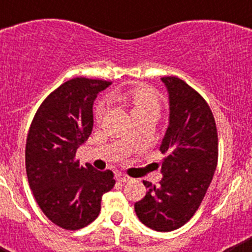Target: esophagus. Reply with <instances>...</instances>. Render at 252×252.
<instances>
[{"label": "esophagus", "mask_w": 252, "mask_h": 252, "mask_svg": "<svg viewBox=\"0 0 252 252\" xmlns=\"http://www.w3.org/2000/svg\"><path fill=\"white\" fill-rule=\"evenodd\" d=\"M116 178H117V180H119V182H122V183H126V182H130L131 180V178L128 177V175L122 174V173H119Z\"/></svg>", "instance_id": "34e87169"}]
</instances>
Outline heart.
Here are the masks:
<instances>
[{"instance_id":"1","label":"heart","mask_w":252,"mask_h":252,"mask_svg":"<svg viewBox=\"0 0 252 252\" xmlns=\"http://www.w3.org/2000/svg\"><path fill=\"white\" fill-rule=\"evenodd\" d=\"M119 101L126 104L131 108L132 115L144 112V111L155 110L158 108V95L151 88L145 86H136L128 90H125L119 94ZM106 110V103L104 101H99L94 107V116L98 120L103 116Z\"/></svg>"}]
</instances>
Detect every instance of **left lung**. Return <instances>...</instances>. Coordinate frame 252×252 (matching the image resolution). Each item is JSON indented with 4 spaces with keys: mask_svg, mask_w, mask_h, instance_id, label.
Masks as SVG:
<instances>
[{
    "mask_svg": "<svg viewBox=\"0 0 252 252\" xmlns=\"http://www.w3.org/2000/svg\"><path fill=\"white\" fill-rule=\"evenodd\" d=\"M169 93V126L160 145L162 179L144 180L146 195L135 203L145 226L174 231L193 217L212 182L218 160L215 117L206 99L178 77H162Z\"/></svg>",
    "mask_w": 252,
    "mask_h": 252,
    "instance_id": "obj_1",
    "label": "left lung"
}]
</instances>
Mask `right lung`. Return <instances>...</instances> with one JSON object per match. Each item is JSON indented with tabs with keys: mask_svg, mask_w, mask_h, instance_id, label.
Listing matches in <instances>:
<instances>
[{
	"mask_svg": "<svg viewBox=\"0 0 252 252\" xmlns=\"http://www.w3.org/2000/svg\"><path fill=\"white\" fill-rule=\"evenodd\" d=\"M111 82L73 78L44 99L26 139L29 184L44 215L65 230H79L98 217L102 195L113 188L111 170L79 166L77 149L93 127V102Z\"/></svg>",
	"mask_w": 252,
	"mask_h": 252,
	"instance_id": "right-lung-1",
	"label": "right lung"
}]
</instances>
